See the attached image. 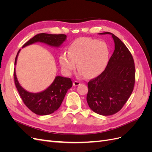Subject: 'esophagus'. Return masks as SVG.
I'll return each mask as SVG.
<instances>
[{"label":"esophagus","mask_w":152,"mask_h":152,"mask_svg":"<svg viewBox=\"0 0 152 152\" xmlns=\"http://www.w3.org/2000/svg\"><path fill=\"white\" fill-rule=\"evenodd\" d=\"M80 84V82L79 81H77V80L74 81V82H73V85L74 86H79Z\"/></svg>","instance_id":"obj_1"}]
</instances>
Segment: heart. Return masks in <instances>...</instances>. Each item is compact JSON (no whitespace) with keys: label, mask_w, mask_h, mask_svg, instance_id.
Wrapping results in <instances>:
<instances>
[{"label":"heart","mask_w":152,"mask_h":152,"mask_svg":"<svg viewBox=\"0 0 152 152\" xmlns=\"http://www.w3.org/2000/svg\"><path fill=\"white\" fill-rule=\"evenodd\" d=\"M110 50L107 44L90 37L75 40L68 48V53H62L59 58L63 71L70 75L77 67L80 76L88 78L102 73L109 60Z\"/></svg>","instance_id":"heart-1"}]
</instances>
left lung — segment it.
Masks as SVG:
<instances>
[{
	"mask_svg": "<svg viewBox=\"0 0 152 152\" xmlns=\"http://www.w3.org/2000/svg\"><path fill=\"white\" fill-rule=\"evenodd\" d=\"M115 50L105 70L88 85L87 102L95 113L111 115L122 109L131 95L135 83V66L130 51L117 37L110 32Z\"/></svg>",
	"mask_w": 152,
	"mask_h": 152,
	"instance_id": "8db88e82",
	"label": "left lung"
}]
</instances>
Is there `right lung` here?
<instances>
[{
    "label": "right lung",
    "mask_w": 152,
    "mask_h": 152,
    "mask_svg": "<svg viewBox=\"0 0 152 152\" xmlns=\"http://www.w3.org/2000/svg\"><path fill=\"white\" fill-rule=\"evenodd\" d=\"M66 35L65 34H48L41 33L35 35L33 38L26 42L22 48L36 42H42L49 46L59 48L66 40ZM20 50L18 52L15 58V65ZM14 79L17 90L23 102L32 112L39 115H47L51 114L60 107L64 98L69 89L72 86V81L70 78L56 76L46 89L40 93H33L27 91L21 86L17 79L16 68L14 69Z\"/></svg>",
    "instance_id": "obj_1"
}]
</instances>
